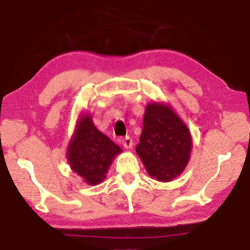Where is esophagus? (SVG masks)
<instances>
[{
	"mask_svg": "<svg viewBox=\"0 0 250 250\" xmlns=\"http://www.w3.org/2000/svg\"><path fill=\"white\" fill-rule=\"evenodd\" d=\"M121 144L124 145V147H125L126 149H129V148H131L132 147V139L130 137H125V138H122L121 139Z\"/></svg>",
	"mask_w": 250,
	"mask_h": 250,
	"instance_id": "1",
	"label": "esophagus"
}]
</instances>
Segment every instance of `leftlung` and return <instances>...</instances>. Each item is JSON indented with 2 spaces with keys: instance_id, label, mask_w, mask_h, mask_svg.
I'll return each instance as SVG.
<instances>
[{
  "instance_id": "left-lung-1",
  "label": "left lung",
  "mask_w": 250,
  "mask_h": 250,
  "mask_svg": "<svg viewBox=\"0 0 250 250\" xmlns=\"http://www.w3.org/2000/svg\"><path fill=\"white\" fill-rule=\"evenodd\" d=\"M139 140L137 154L148 174L157 181H172L188 165L192 148L191 133L165 104H148Z\"/></svg>"
}]
</instances>
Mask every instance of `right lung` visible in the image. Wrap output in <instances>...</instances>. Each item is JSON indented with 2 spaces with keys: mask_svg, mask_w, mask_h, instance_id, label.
<instances>
[{
  "mask_svg": "<svg viewBox=\"0 0 250 250\" xmlns=\"http://www.w3.org/2000/svg\"><path fill=\"white\" fill-rule=\"evenodd\" d=\"M121 152L109 137L100 132L91 118L85 115L78 122L75 136L69 144L67 157L73 170L86 183L95 185L105 178L115 155Z\"/></svg>",
  "mask_w": 250,
  "mask_h": 250,
  "instance_id": "1",
  "label": "right lung"
}]
</instances>
